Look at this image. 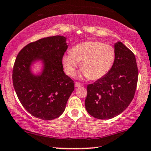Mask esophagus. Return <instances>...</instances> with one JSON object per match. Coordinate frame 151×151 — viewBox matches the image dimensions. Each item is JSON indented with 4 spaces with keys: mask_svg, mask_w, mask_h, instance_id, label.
<instances>
[{
    "mask_svg": "<svg viewBox=\"0 0 151 151\" xmlns=\"http://www.w3.org/2000/svg\"><path fill=\"white\" fill-rule=\"evenodd\" d=\"M75 86L76 87H81V86H83V84H81V83H78V82H75Z\"/></svg>",
    "mask_w": 151,
    "mask_h": 151,
    "instance_id": "1",
    "label": "esophagus"
}]
</instances>
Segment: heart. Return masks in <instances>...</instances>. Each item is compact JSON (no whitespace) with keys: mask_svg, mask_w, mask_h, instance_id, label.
Returning a JSON list of instances; mask_svg holds the SVG:
<instances>
[{"mask_svg":"<svg viewBox=\"0 0 151 151\" xmlns=\"http://www.w3.org/2000/svg\"><path fill=\"white\" fill-rule=\"evenodd\" d=\"M115 60V50L109 44L100 41H86L78 43L72 52L64 54L62 64L68 75H73L81 63L82 75L91 80L104 77L111 70Z\"/></svg>","mask_w":151,"mask_h":151,"instance_id":"obj_1","label":"heart"}]
</instances>
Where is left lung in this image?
Here are the masks:
<instances>
[{
    "label": "left lung",
    "mask_w": 151,
    "mask_h": 151,
    "mask_svg": "<svg viewBox=\"0 0 151 151\" xmlns=\"http://www.w3.org/2000/svg\"><path fill=\"white\" fill-rule=\"evenodd\" d=\"M115 60L109 73L87 85L85 109L99 119L120 114L133 100L138 83V70L133 52L119 41L114 44Z\"/></svg>",
    "instance_id": "1"
}]
</instances>
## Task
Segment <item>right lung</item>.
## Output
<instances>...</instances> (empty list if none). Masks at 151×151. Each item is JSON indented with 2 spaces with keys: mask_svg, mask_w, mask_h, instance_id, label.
I'll use <instances>...</instances> for the list:
<instances>
[{
  "mask_svg": "<svg viewBox=\"0 0 151 151\" xmlns=\"http://www.w3.org/2000/svg\"><path fill=\"white\" fill-rule=\"evenodd\" d=\"M68 45L66 38L54 36L30 42L16 58L13 83L17 98L30 114L42 120H52L64 112L75 83L65 75L62 58ZM41 61L44 67L35 75L31 66Z\"/></svg>",
  "mask_w": 151,
  "mask_h": 151,
  "instance_id": "right-lung-1",
  "label": "right lung"
}]
</instances>
